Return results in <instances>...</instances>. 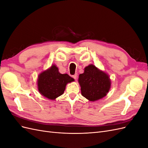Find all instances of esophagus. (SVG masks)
Returning a JSON list of instances; mask_svg holds the SVG:
<instances>
[{
	"label": "esophagus",
	"instance_id": "1",
	"mask_svg": "<svg viewBox=\"0 0 148 148\" xmlns=\"http://www.w3.org/2000/svg\"><path fill=\"white\" fill-rule=\"evenodd\" d=\"M73 78L76 80L77 79V78H78V75H77V74H75V75H73Z\"/></svg>",
	"mask_w": 148,
	"mask_h": 148
}]
</instances>
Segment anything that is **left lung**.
<instances>
[{"instance_id":"obj_1","label":"left lung","mask_w":148,"mask_h":148,"mask_svg":"<svg viewBox=\"0 0 148 148\" xmlns=\"http://www.w3.org/2000/svg\"><path fill=\"white\" fill-rule=\"evenodd\" d=\"M78 83L82 96L92 102L104 97L111 87L109 75L93 64L85 67L84 73L79 75Z\"/></svg>"}]
</instances>
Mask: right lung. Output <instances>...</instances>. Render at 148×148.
<instances>
[{
  "instance_id": "add662e5",
  "label": "right lung",
  "mask_w": 148,
  "mask_h": 148,
  "mask_svg": "<svg viewBox=\"0 0 148 148\" xmlns=\"http://www.w3.org/2000/svg\"><path fill=\"white\" fill-rule=\"evenodd\" d=\"M74 81L75 79L68 74L60 73L58 67L53 64L38 75V89L42 96L54 101L63 95L66 84Z\"/></svg>"
}]
</instances>
